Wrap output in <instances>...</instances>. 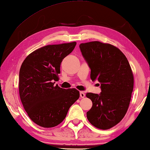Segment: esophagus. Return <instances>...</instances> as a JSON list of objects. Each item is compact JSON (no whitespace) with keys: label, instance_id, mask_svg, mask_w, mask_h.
Wrapping results in <instances>:
<instances>
[{"label":"esophagus","instance_id":"esophagus-1","mask_svg":"<svg viewBox=\"0 0 150 150\" xmlns=\"http://www.w3.org/2000/svg\"><path fill=\"white\" fill-rule=\"evenodd\" d=\"M80 96L81 98H84L85 96V94L83 92V91H81L80 92Z\"/></svg>","mask_w":150,"mask_h":150}]
</instances>
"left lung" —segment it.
<instances>
[{
    "label": "left lung",
    "instance_id": "1",
    "mask_svg": "<svg viewBox=\"0 0 150 150\" xmlns=\"http://www.w3.org/2000/svg\"><path fill=\"white\" fill-rule=\"evenodd\" d=\"M79 47L91 69V79L98 81L101 89L100 94H86L93 103L87 119L96 128L107 130L120 122L128 110L134 88L130 65L112 45L95 41L81 44Z\"/></svg>",
    "mask_w": 150,
    "mask_h": 150
}]
</instances>
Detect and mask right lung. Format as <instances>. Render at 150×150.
Masks as SVG:
<instances>
[{"instance_id": "right-lung-1", "label": "right lung", "mask_w": 150, "mask_h": 150, "mask_svg": "<svg viewBox=\"0 0 150 150\" xmlns=\"http://www.w3.org/2000/svg\"><path fill=\"white\" fill-rule=\"evenodd\" d=\"M75 45V42L48 45L31 53L22 63L20 97L28 115L38 125L52 128L59 124L79 98L77 89H65L54 82L59 79L61 63Z\"/></svg>"}]
</instances>
